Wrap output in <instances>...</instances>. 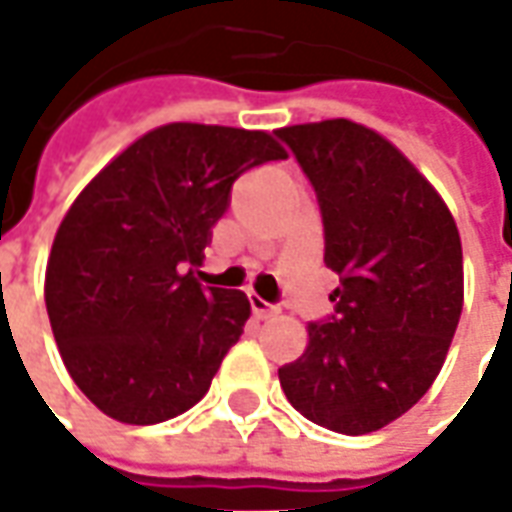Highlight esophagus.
<instances>
[{"label":"esophagus","instance_id":"esophagus-1","mask_svg":"<svg viewBox=\"0 0 512 512\" xmlns=\"http://www.w3.org/2000/svg\"><path fill=\"white\" fill-rule=\"evenodd\" d=\"M249 304H252V315H255L257 321H263V318H271V315H277V307L274 304H268L266 299H260L255 293H249Z\"/></svg>","mask_w":512,"mask_h":512}]
</instances>
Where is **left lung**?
I'll use <instances>...</instances> for the list:
<instances>
[{"label": "left lung", "instance_id": "left-lung-1", "mask_svg": "<svg viewBox=\"0 0 512 512\" xmlns=\"http://www.w3.org/2000/svg\"><path fill=\"white\" fill-rule=\"evenodd\" d=\"M315 189L323 263L340 274L334 312L279 367L290 406L323 428H384L439 376L463 307L452 213L384 136L351 120L279 128Z\"/></svg>", "mask_w": 512, "mask_h": 512}]
</instances>
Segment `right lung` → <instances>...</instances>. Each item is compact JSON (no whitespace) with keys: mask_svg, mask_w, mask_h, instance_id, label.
Listing matches in <instances>:
<instances>
[{"mask_svg":"<svg viewBox=\"0 0 512 512\" xmlns=\"http://www.w3.org/2000/svg\"><path fill=\"white\" fill-rule=\"evenodd\" d=\"M288 156L266 131L172 123L101 169L62 219L46 310L68 373L104 414L156 425L208 392L249 318L194 266L246 169Z\"/></svg>","mask_w":512,"mask_h":512,"instance_id":"obj_1","label":"right lung"}]
</instances>
